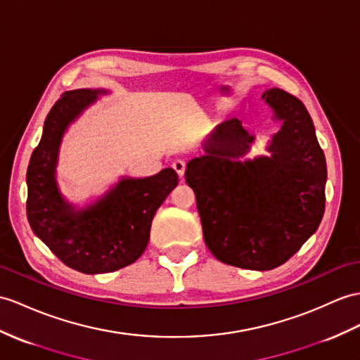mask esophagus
Masks as SVG:
<instances>
[{
  "mask_svg": "<svg viewBox=\"0 0 360 360\" xmlns=\"http://www.w3.org/2000/svg\"><path fill=\"white\" fill-rule=\"evenodd\" d=\"M172 168H174L175 172L179 174V177L181 179L183 174H185V169H186V163L183 162V160H175V162L172 163Z\"/></svg>",
  "mask_w": 360,
  "mask_h": 360,
  "instance_id": "obj_1",
  "label": "esophagus"
}]
</instances>
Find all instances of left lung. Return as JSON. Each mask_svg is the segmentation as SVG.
<instances>
[{"mask_svg":"<svg viewBox=\"0 0 360 360\" xmlns=\"http://www.w3.org/2000/svg\"><path fill=\"white\" fill-rule=\"evenodd\" d=\"M264 99L283 120L270 157L238 162L249 136L238 119L218 125L206 155L186 165L207 249L224 264L271 270L284 264L316 232L326 210V155L304 103L281 89Z\"/></svg>","mask_w":360,"mask_h":360,"instance_id":"1","label":"left lung"}]
</instances>
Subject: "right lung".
Segmentation results:
<instances>
[{
    "label": "right lung",
    "mask_w": 360,
    "mask_h": 360,
    "mask_svg": "<svg viewBox=\"0 0 360 360\" xmlns=\"http://www.w3.org/2000/svg\"><path fill=\"white\" fill-rule=\"evenodd\" d=\"M99 91H65L44 122L27 168V218L34 235L65 266L86 275L127 267L142 255L151 223L179 175L166 168L153 177L124 179L98 203L75 210L55 180L59 143L67 127Z\"/></svg>",
    "instance_id": "right-lung-1"
}]
</instances>
